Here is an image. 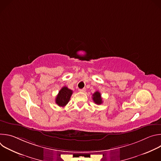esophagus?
Segmentation results:
<instances>
[{
	"label": "esophagus",
	"instance_id": "34e87169",
	"mask_svg": "<svg viewBox=\"0 0 161 161\" xmlns=\"http://www.w3.org/2000/svg\"><path fill=\"white\" fill-rule=\"evenodd\" d=\"M79 91L80 92H85L86 91V88H83L82 89H79Z\"/></svg>",
	"mask_w": 161,
	"mask_h": 161
}]
</instances>
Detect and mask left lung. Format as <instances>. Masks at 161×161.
<instances>
[{"mask_svg": "<svg viewBox=\"0 0 161 161\" xmlns=\"http://www.w3.org/2000/svg\"><path fill=\"white\" fill-rule=\"evenodd\" d=\"M92 99L94 102L97 104H101L103 103V100L101 98V93L98 91H96V92L92 95Z\"/></svg>", "mask_w": 161, "mask_h": 161, "instance_id": "left-lung-1", "label": "left lung"}]
</instances>
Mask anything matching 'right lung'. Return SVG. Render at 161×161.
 <instances>
[{
  "mask_svg": "<svg viewBox=\"0 0 161 161\" xmlns=\"http://www.w3.org/2000/svg\"><path fill=\"white\" fill-rule=\"evenodd\" d=\"M73 94V90L69 89L67 86H64L58 92V94L56 97L55 103L58 106L60 107H64L68 102Z\"/></svg>",
  "mask_w": 161,
  "mask_h": 161,
  "instance_id": "1",
  "label": "right lung"
}]
</instances>
